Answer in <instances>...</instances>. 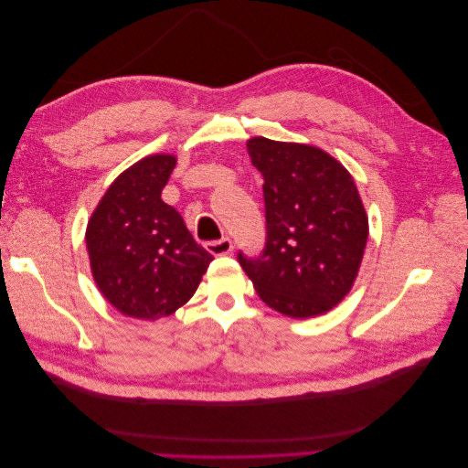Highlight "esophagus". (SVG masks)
Instances as JSON below:
<instances>
[{"label":"esophagus","mask_w":468,"mask_h":468,"mask_svg":"<svg viewBox=\"0 0 468 468\" xmlns=\"http://www.w3.org/2000/svg\"><path fill=\"white\" fill-rule=\"evenodd\" d=\"M205 248L208 253H212V256H226V253L232 251V239L230 238L212 239V242L205 244Z\"/></svg>","instance_id":"obj_1"}]
</instances>
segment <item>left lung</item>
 <instances>
[{
    "label": "left lung",
    "instance_id": "1",
    "mask_svg": "<svg viewBox=\"0 0 468 468\" xmlns=\"http://www.w3.org/2000/svg\"><path fill=\"white\" fill-rule=\"evenodd\" d=\"M263 176L265 248L238 261L260 299L291 318L328 313L351 291L369 236V220L351 174L310 144L248 140Z\"/></svg>",
    "mask_w": 468,
    "mask_h": 468
}]
</instances>
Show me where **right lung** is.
Masks as SVG:
<instances>
[{
	"label": "right lung",
	"instance_id": "obj_1",
	"mask_svg": "<svg viewBox=\"0 0 468 468\" xmlns=\"http://www.w3.org/2000/svg\"><path fill=\"white\" fill-rule=\"evenodd\" d=\"M176 164V155L154 154L124 169L88 222L93 279L124 316L174 314L195 294L212 261L179 212L162 201Z\"/></svg>",
	"mask_w": 468,
	"mask_h": 468
}]
</instances>
